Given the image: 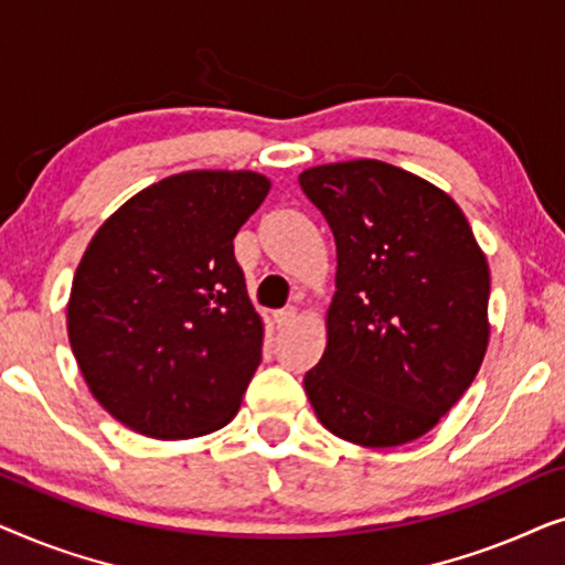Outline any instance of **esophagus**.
Listing matches in <instances>:
<instances>
[{"mask_svg": "<svg viewBox=\"0 0 565 565\" xmlns=\"http://www.w3.org/2000/svg\"><path fill=\"white\" fill-rule=\"evenodd\" d=\"M292 321H296V308H282V311L275 313V327L277 329H288Z\"/></svg>", "mask_w": 565, "mask_h": 565, "instance_id": "esophagus-1", "label": "esophagus"}]
</instances>
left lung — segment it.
Masks as SVG:
<instances>
[{
	"label": "left lung",
	"instance_id": "8db88e82",
	"mask_svg": "<svg viewBox=\"0 0 565 565\" xmlns=\"http://www.w3.org/2000/svg\"><path fill=\"white\" fill-rule=\"evenodd\" d=\"M298 182L337 244L329 342L303 377L308 401L347 443H412L458 404L483 362V252L450 195L385 161L313 167Z\"/></svg>",
	"mask_w": 565,
	"mask_h": 565
}]
</instances>
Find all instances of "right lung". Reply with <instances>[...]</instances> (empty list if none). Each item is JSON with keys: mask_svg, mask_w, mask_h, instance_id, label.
<instances>
[{"mask_svg": "<svg viewBox=\"0 0 565 565\" xmlns=\"http://www.w3.org/2000/svg\"><path fill=\"white\" fill-rule=\"evenodd\" d=\"M269 192L257 172H182L118 207L76 267L68 342L107 414L188 439L234 419L262 362V319L234 236Z\"/></svg>", "mask_w": 565, "mask_h": 565, "instance_id": "add662e5", "label": "right lung"}]
</instances>
